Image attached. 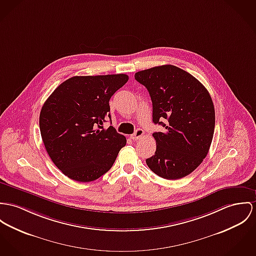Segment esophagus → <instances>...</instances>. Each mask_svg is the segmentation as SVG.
Instances as JSON below:
<instances>
[{"mask_svg": "<svg viewBox=\"0 0 256 256\" xmlns=\"http://www.w3.org/2000/svg\"><path fill=\"white\" fill-rule=\"evenodd\" d=\"M143 136H144V130L142 128H138L136 130V132L130 136V138H132V139H139V138H142Z\"/></svg>", "mask_w": 256, "mask_h": 256, "instance_id": "esophagus-1", "label": "esophagus"}]
</instances>
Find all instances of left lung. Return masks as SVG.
<instances>
[{
    "instance_id": "obj_1",
    "label": "left lung",
    "mask_w": 256,
    "mask_h": 256,
    "mask_svg": "<svg viewBox=\"0 0 256 256\" xmlns=\"http://www.w3.org/2000/svg\"><path fill=\"white\" fill-rule=\"evenodd\" d=\"M134 78L149 92L154 124L166 128L153 134L157 148L147 166L164 179L190 174L206 157L214 138L216 112L208 90L174 65L142 70Z\"/></svg>"
}]
</instances>
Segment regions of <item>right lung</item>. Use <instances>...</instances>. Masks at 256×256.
<instances>
[{
	"mask_svg": "<svg viewBox=\"0 0 256 256\" xmlns=\"http://www.w3.org/2000/svg\"><path fill=\"white\" fill-rule=\"evenodd\" d=\"M128 80L126 74L75 76L66 80L44 103L40 136L48 156L66 176L90 182L113 166L126 139L103 122L109 100Z\"/></svg>",
	"mask_w": 256,
	"mask_h": 256,
	"instance_id": "right-lung-1",
	"label": "right lung"
}]
</instances>
